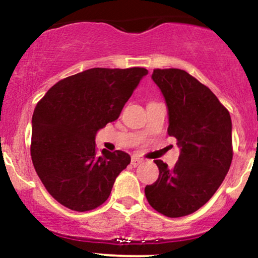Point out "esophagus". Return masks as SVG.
<instances>
[{"label":"esophagus","instance_id":"34e87169","mask_svg":"<svg viewBox=\"0 0 258 258\" xmlns=\"http://www.w3.org/2000/svg\"><path fill=\"white\" fill-rule=\"evenodd\" d=\"M140 163H143V158H140V157H137V156H134V157L132 158V164L134 167H137V166H139V164Z\"/></svg>","mask_w":258,"mask_h":258}]
</instances>
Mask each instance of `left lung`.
Masks as SVG:
<instances>
[{"label": "left lung", "mask_w": 258, "mask_h": 258, "mask_svg": "<svg viewBox=\"0 0 258 258\" xmlns=\"http://www.w3.org/2000/svg\"><path fill=\"white\" fill-rule=\"evenodd\" d=\"M168 109V135L180 149L173 168L156 160L158 179L145 195L157 212L176 218L187 216L215 195L233 158L231 119L228 109L207 86L181 69H155Z\"/></svg>", "instance_id": "1"}]
</instances>
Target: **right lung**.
I'll list each match as a JSON object with an SVG mask.
<instances>
[{"label":"right lung","mask_w":258,"mask_h":258,"mask_svg":"<svg viewBox=\"0 0 258 258\" xmlns=\"http://www.w3.org/2000/svg\"><path fill=\"white\" fill-rule=\"evenodd\" d=\"M147 69L92 68L66 78L46 92L31 119V160L46 190L78 212L108 199L130 163L126 152L96 153L97 132L118 119Z\"/></svg>","instance_id":"right-lung-1"}]
</instances>
